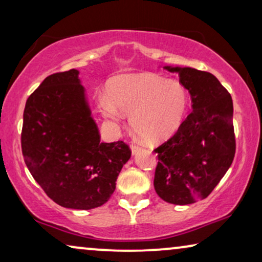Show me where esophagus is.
<instances>
[{"instance_id":"esophagus-1","label":"esophagus","mask_w":262,"mask_h":262,"mask_svg":"<svg viewBox=\"0 0 262 262\" xmlns=\"http://www.w3.org/2000/svg\"><path fill=\"white\" fill-rule=\"evenodd\" d=\"M138 151H141V146H138V145H136V144H132L131 145L132 155H136V154H137Z\"/></svg>"}]
</instances>
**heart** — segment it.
I'll return each instance as SVG.
<instances>
[{"label": "heart", "mask_w": 262, "mask_h": 262, "mask_svg": "<svg viewBox=\"0 0 262 262\" xmlns=\"http://www.w3.org/2000/svg\"><path fill=\"white\" fill-rule=\"evenodd\" d=\"M188 93L181 82L151 74L121 75L108 82V94L98 96L106 118L120 120L131 116L132 130L150 144L171 137L184 121Z\"/></svg>", "instance_id": "b5f03b06"}]
</instances>
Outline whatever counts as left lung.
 <instances>
[{"instance_id": "obj_1", "label": "left lung", "mask_w": 262, "mask_h": 262, "mask_svg": "<svg viewBox=\"0 0 262 262\" xmlns=\"http://www.w3.org/2000/svg\"><path fill=\"white\" fill-rule=\"evenodd\" d=\"M179 75L192 99V112L173 137L155 149L159 157L154 187L161 199L187 205L205 199L235 156L234 106L212 74L193 68L163 67Z\"/></svg>"}]
</instances>
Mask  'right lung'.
Segmentation results:
<instances>
[{
  "mask_svg": "<svg viewBox=\"0 0 262 262\" xmlns=\"http://www.w3.org/2000/svg\"><path fill=\"white\" fill-rule=\"evenodd\" d=\"M80 71L50 75L27 99L21 148L44 192L67 209L91 210L116 189L131 150L124 142H100Z\"/></svg>",
  "mask_w": 262,
  "mask_h": 262,
  "instance_id": "add662e5",
  "label": "right lung"
}]
</instances>
